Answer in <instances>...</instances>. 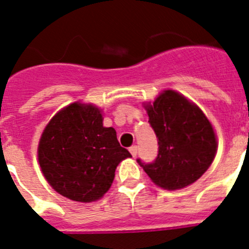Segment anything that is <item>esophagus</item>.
Listing matches in <instances>:
<instances>
[{"mask_svg":"<svg viewBox=\"0 0 249 249\" xmlns=\"http://www.w3.org/2000/svg\"><path fill=\"white\" fill-rule=\"evenodd\" d=\"M129 152H131L132 157H136L137 153H138V147L137 145H132V147H129Z\"/></svg>","mask_w":249,"mask_h":249,"instance_id":"obj_1","label":"esophagus"}]
</instances>
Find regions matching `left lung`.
Here are the masks:
<instances>
[{
  "instance_id": "left-lung-1",
  "label": "left lung",
  "mask_w": 249,
  "mask_h": 249,
  "mask_svg": "<svg viewBox=\"0 0 249 249\" xmlns=\"http://www.w3.org/2000/svg\"><path fill=\"white\" fill-rule=\"evenodd\" d=\"M145 108L158 138V156L152 163L137 161L160 188L177 190L193 184L215 158L217 142L211 123L199 107L173 90Z\"/></svg>"
}]
</instances>
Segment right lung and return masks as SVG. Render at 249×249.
Masks as SVG:
<instances>
[{
    "mask_svg": "<svg viewBox=\"0 0 249 249\" xmlns=\"http://www.w3.org/2000/svg\"><path fill=\"white\" fill-rule=\"evenodd\" d=\"M129 157L131 153L118 143L115 129L102 126L101 111L79 102L50 120L38 147L47 181L56 193L80 202L101 199L120 161Z\"/></svg>",
    "mask_w": 249,
    "mask_h": 249,
    "instance_id": "add662e5",
    "label": "right lung"
}]
</instances>
